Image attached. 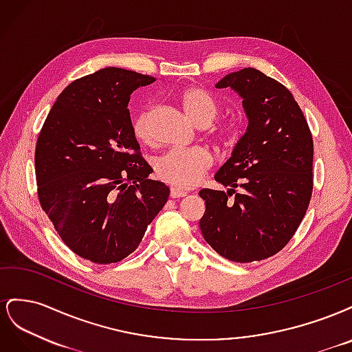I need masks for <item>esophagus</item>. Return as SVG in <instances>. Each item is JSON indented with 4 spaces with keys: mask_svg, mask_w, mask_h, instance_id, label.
<instances>
[{
    "mask_svg": "<svg viewBox=\"0 0 352 352\" xmlns=\"http://www.w3.org/2000/svg\"><path fill=\"white\" fill-rule=\"evenodd\" d=\"M170 197H172V198H184V197H186V192L182 189H179V188H172V189H170Z\"/></svg>",
    "mask_w": 352,
    "mask_h": 352,
    "instance_id": "obj_1",
    "label": "esophagus"
}]
</instances>
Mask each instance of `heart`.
<instances>
[{"label": "heart", "mask_w": 352, "mask_h": 352, "mask_svg": "<svg viewBox=\"0 0 352 352\" xmlns=\"http://www.w3.org/2000/svg\"><path fill=\"white\" fill-rule=\"evenodd\" d=\"M180 101L186 114L199 126H208L219 114L217 101L202 88H186L180 95ZM150 117L151 111L144 110L133 120V133L142 142L151 141ZM211 164L212 157L206 148H172L157 158L155 173L166 184L177 188H192L199 184Z\"/></svg>", "instance_id": "1"}]
</instances>
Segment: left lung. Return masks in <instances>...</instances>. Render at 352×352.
Wrapping results in <instances>:
<instances>
[{
  "label": "left lung",
  "mask_w": 352,
  "mask_h": 352,
  "mask_svg": "<svg viewBox=\"0 0 352 352\" xmlns=\"http://www.w3.org/2000/svg\"><path fill=\"white\" fill-rule=\"evenodd\" d=\"M216 88L241 95L248 127L214 176L228 192L199 190L206 201L199 229L221 257L260 261L279 252L305 216L313 192V136L289 89L257 69L229 73Z\"/></svg>",
  "instance_id": "obj_1"
}]
</instances>
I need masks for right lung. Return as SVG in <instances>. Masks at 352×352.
<instances>
[{
	"label": "right lung",
	"mask_w": 352,
	"mask_h": 352,
	"mask_svg": "<svg viewBox=\"0 0 352 352\" xmlns=\"http://www.w3.org/2000/svg\"><path fill=\"white\" fill-rule=\"evenodd\" d=\"M155 79L105 67L72 82L38 136L39 204L67 247L97 264L126 258L164 207L170 189L148 179L127 104Z\"/></svg>",
	"instance_id": "obj_1"
}]
</instances>
